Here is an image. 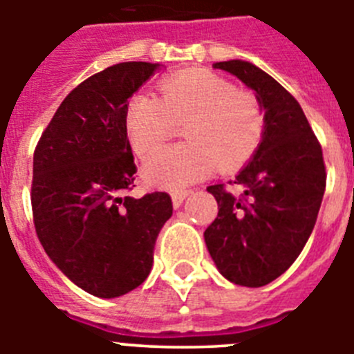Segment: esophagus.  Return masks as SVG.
Masks as SVG:
<instances>
[{
  "instance_id": "34e87169",
  "label": "esophagus",
  "mask_w": 354,
  "mask_h": 354,
  "mask_svg": "<svg viewBox=\"0 0 354 354\" xmlns=\"http://www.w3.org/2000/svg\"><path fill=\"white\" fill-rule=\"evenodd\" d=\"M189 193H192L189 189H183V192L171 193V202H174V207H179V205L184 202V198H186Z\"/></svg>"
}]
</instances>
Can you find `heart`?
<instances>
[{"mask_svg":"<svg viewBox=\"0 0 354 354\" xmlns=\"http://www.w3.org/2000/svg\"><path fill=\"white\" fill-rule=\"evenodd\" d=\"M127 134L142 159L158 152L184 126L187 142L168 147L150 159L145 179L179 189L212 174L239 170L255 156L266 133V115L255 93L236 88L227 77L189 68L159 83V95L131 99Z\"/></svg>","mask_w":354,"mask_h":354,"instance_id":"1","label":"heart"}]
</instances>
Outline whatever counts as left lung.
Listing matches in <instances>:
<instances>
[{
	"label": "left lung",
	"instance_id": "8db88e82",
	"mask_svg": "<svg viewBox=\"0 0 354 354\" xmlns=\"http://www.w3.org/2000/svg\"><path fill=\"white\" fill-rule=\"evenodd\" d=\"M257 93L266 133L252 161L228 184L209 186L218 216L204 237L227 280L262 287L286 273L314 230L326 187L323 149L298 101L277 80L250 62H218Z\"/></svg>",
	"mask_w": 354,
	"mask_h": 354
}]
</instances>
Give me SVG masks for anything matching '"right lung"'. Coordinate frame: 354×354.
I'll list each match as a JSON object with an SVG mask.
<instances>
[{
    "instance_id": "add662e5",
    "label": "right lung",
    "mask_w": 354,
    "mask_h": 354,
    "mask_svg": "<svg viewBox=\"0 0 354 354\" xmlns=\"http://www.w3.org/2000/svg\"><path fill=\"white\" fill-rule=\"evenodd\" d=\"M159 64L124 62L72 90L33 154L31 211L40 245L62 273L97 298H117L149 277L161 227L174 212L165 192L133 198L127 99Z\"/></svg>"
}]
</instances>
